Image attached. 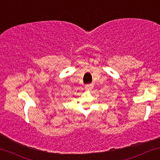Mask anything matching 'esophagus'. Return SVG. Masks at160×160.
Listing matches in <instances>:
<instances>
[{
	"instance_id": "esophagus-1",
	"label": "esophagus",
	"mask_w": 160,
	"mask_h": 160,
	"mask_svg": "<svg viewBox=\"0 0 160 160\" xmlns=\"http://www.w3.org/2000/svg\"><path fill=\"white\" fill-rule=\"evenodd\" d=\"M93 84H87L86 85V86H85V88H86V90L87 91H91L93 88Z\"/></svg>"
}]
</instances>
